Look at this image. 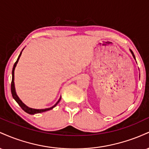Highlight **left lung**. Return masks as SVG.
Segmentation results:
<instances>
[{
    "label": "left lung",
    "mask_w": 149,
    "mask_h": 149,
    "mask_svg": "<svg viewBox=\"0 0 149 149\" xmlns=\"http://www.w3.org/2000/svg\"><path fill=\"white\" fill-rule=\"evenodd\" d=\"M130 52H131L132 54V56H133V57H134V59H135V57H134V53H133V52H132V50H130Z\"/></svg>",
    "instance_id": "1"
}]
</instances>
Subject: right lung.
<instances>
[{
  "mask_svg": "<svg viewBox=\"0 0 149 149\" xmlns=\"http://www.w3.org/2000/svg\"><path fill=\"white\" fill-rule=\"evenodd\" d=\"M21 54H22V52L19 54V57L17 58V59L16 62L15 63L14 66H13V72H12V74H13V78H12V82H11V92H12V95H13V98H14V100L16 101L17 102V104H19V107H21L22 109H23V110L25 112H26L27 113H29V114H31V115H33V114H35V113H38L45 112V111H47L51 110V109H52L53 108L55 107L56 106H57V104L59 103V101L61 100V98L59 99V101H58L57 103L54 104V105L52 107L48 108V109H31V108H29V107H26V106L25 104H24L23 102H22V101L19 100V98L17 95L16 92H15V83H14V71H15V67H16V66H17V62H18V61H19V59L20 56H21Z\"/></svg>",
  "mask_w": 149,
  "mask_h": 149,
  "instance_id": "obj_1",
  "label": "right lung"
}]
</instances>
